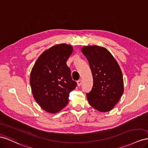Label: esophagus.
Returning <instances> with one entry per match:
<instances>
[{
  "instance_id": "obj_1",
  "label": "esophagus",
  "mask_w": 148,
  "mask_h": 148,
  "mask_svg": "<svg viewBox=\"0 0 148 148\" xmlns=\"http://www.w3.org/2000/svg\"><path fill=\"white\" fill-rule=\"evenodd\" d=\"M82 79H78V80L77 81V84H78V86H81V85H82Z\"/></svg>"
}]
</instances>
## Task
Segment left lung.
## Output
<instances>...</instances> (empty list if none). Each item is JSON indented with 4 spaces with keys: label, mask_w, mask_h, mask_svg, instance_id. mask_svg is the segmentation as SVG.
I'll list each match as a JSON object with an SVG mask.
<instances>
[{
    "label": "left lung",
    "mask_w": 148,
    "mask_h": 148,
    "mask_svg": "<svg viewBox=\"0 0 148 148\" xmlns=\"http://www.w3.org/2000/svg\"><path fill=\"white\" fill-rule=\"evenodd\" d=\"M82 53L89 62L93 88L86 97L90 105L101 112L112 110L124 91L123 74L118 63L105 48L84 47Z\"/></svg>",
    "instance_id": "8db88e82"
}]
</instances>
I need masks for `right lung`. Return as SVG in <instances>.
I'll list each match as a JSON object with an SVG mask.
<instances>
[{"instance_id": "obj_1", "label": "right lung", "mask_w": 148, "mask_h": 148, "mask_svg": "<svg viewBox=\"0 0 148 148\" xmlns=\"http://www.w3.org/2000/svg\"><path fill=\"white\" fill-rule=\"evenodd\" d=\"M72 51L69 45H55L40 56L32 70L30 83L34 97L47 112L55 113L65 108L70 93L77 85L66 65Z\"/></svg>"}]
</instances>
